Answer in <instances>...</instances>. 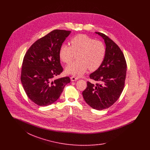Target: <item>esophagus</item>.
Masks as SVG:
<instances>
[{
    "mask_svg": "<svg viewBox=\"0 0 150 150\" xmlns=\"http://www.w3.org/2000/svg\"><path fill=\"white\" fill-rule=\"evenodd\" d=\"M78 79V78L76 77V76H72L71 77V80L72 81H76Z\"/></svg>",
    "mask_w": 150,
    "mask_h": 150,
    "instance_id": "esophagus-1",
    "label": "esophagus"
}]
</instances>
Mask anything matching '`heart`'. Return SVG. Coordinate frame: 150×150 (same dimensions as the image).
I'll list each match as a JSON object with an SVG mask.
<instances>
[{"mask_svg": "<svg viewBox=\"0 0 150 150\" xmlns=\"http://www.w3.org/2000/svg\"><path fill=\"white\" fill-rule=\"evenodd\" d=\"M70 43L71 45L62 44L59 50L61 59L67 64L78 54V61L71 62L66 66L67 73L79 76L88 68L91 70L97 69L103 62L106 48L102 42L84 34H80L72 38Z\"/></svg>", "mask_w": 150, "mask_h": 150, "instance_id": "1", "label": "heart"}]
</instances>
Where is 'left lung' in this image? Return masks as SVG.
I'll list each match as a JSON object with an SVG mask.
<instances>
[{"instance_id":"1","label":"left lung","mask_w":150,"mask_h":150,"mask_svg":"<svg viewBox=\"0 0 150 150\" xmlns=\"http://www.w3.org/2000/svg\"><path fill=\"white\" fill-rule=\"evenodd\" d=\"M106 44V53L103 62L89 77L98 83L87 81L83 92L86 103L94 109L102 110L111 106L119 99L124 89L127 62L119 47L105 34L96 32Z\"/></svg>"}]
</instances>
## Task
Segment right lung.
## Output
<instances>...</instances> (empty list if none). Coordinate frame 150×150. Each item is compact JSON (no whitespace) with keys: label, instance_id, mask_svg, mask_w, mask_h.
Segmentation results:
<instances>
[{"label":"right lung","instance_id":"right-lung-1","mask_svg":"<svg viewBox=\"0 0 150 150\" xmlns=\"http://www.w3.org/2000/svg\"><path fill=\"white\" fill-rule=\"evenodd\" d=\"M71 31L54 30L31 45L22 66L21 81L28 97L34 103L45 106L56 102L69 77L54 79L63 71L59 50Z\"/></svg>","mask_w":150,"mask_h":150}]
</instances>
